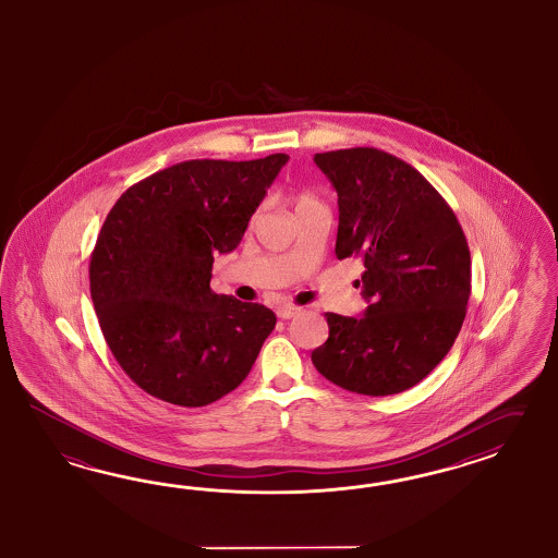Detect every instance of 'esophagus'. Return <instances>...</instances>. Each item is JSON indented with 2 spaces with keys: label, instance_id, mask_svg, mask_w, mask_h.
Segmentation results:
<instances>
[{
  "label": "esophagus",
  "instance_id": "34e87169",
  "mask_svg": "<svg viewBox=\"0 0 558 558\" xmlns=\"http://www.w3.org/2000/svg\"><path fill=\"white\" fill-rule=\"evenodd\" d=\"M301 313V306H294V304H284V306H278V311H276V315L280 318H292L296 317Z\"/></svg>",
  "mask_w": 558,
  "mask_h": 558
}]
</instances>
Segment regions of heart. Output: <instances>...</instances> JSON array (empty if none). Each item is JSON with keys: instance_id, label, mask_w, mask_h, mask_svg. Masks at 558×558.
<instances>
[{"instance_id": "heart-1", "label": "heart", "mask_w": 558, "mask_h": 558, "mask_svg": "<svg viewBox=\"0 0 558 558\" xmlns=\"http://www.w3.org/2000/svg\"><path fill=\"white\" fill-rule=\"evenodd\" d=\"M288 203L292 205L294 213H301L302 209H308L313 205H318L317 198L308 193H294V195L288 196Z\"/></svg>"}]
</instances>
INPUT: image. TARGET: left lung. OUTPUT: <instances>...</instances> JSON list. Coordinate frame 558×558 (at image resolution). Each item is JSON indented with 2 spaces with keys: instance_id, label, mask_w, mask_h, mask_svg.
<instances>
[{
  "instance_id": "8db88e82",
  "label": "left lung",
  "mask_w": 558,
  "mask_h": 558,
  "mask_svg": "<svg viewBox=\"0 0 558 558\" xmlns=\"http://www.w3.org/2000/svg\"><path fill=\"white\" fill-rule=\"evenodd\" d=\"M315 165L339 196L335 254L365 266L367 308L360 318L327 313L329 339L311 360L349 392H404L442 362L465 320V233L435 186L388 151H323Z\"/></svg>"
}]
</instances>
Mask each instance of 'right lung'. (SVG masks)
Here are the masks:
<instances>
[{"label":"right lung","mask_w":558,"mask_h":558,"mask_svg":"<svg viewBox=\"0 0 558 558\" xmlns=\"http://www.w3.org/2000/svg\"><path fill=\"white\" fill-rule=\"evenodd\" d=\"M189 160L130 186L90 254V299L107 345L144 392L207 407L247 377L276 315L211 290L213 259L240 245L287 165Z\"/></svg>","instance_id":"1"}]
</instances>
